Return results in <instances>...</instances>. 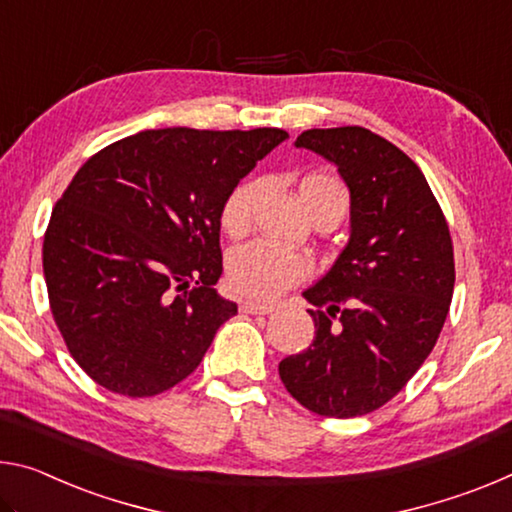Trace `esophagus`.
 Returning a JSON list of instances; mask_svg holds the SVG:
<instances>
[{"label":"esophagus","instance_id":"obj_1","mask_svg":"<svg viewBox=\"0 0 512 512\" xmlns=\"http://www.w3.org/2000/svg\"><path fill=\"white\" fill-rule=\"evenodd\" d=\"M239 310L243 314H269L273 312V305H259V303H241Z\"/></svg>","mask_w":512,"mask_h":512}]
</instances>
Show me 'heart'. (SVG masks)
<instances>
[{
  "mask_svg": "<svg viewBox=\"0 0 512 512\" xmlns=\"http://www.w3.org/2000/svg\"><path fill=\"white\" fill-rule=\"evenodd\" d=\"M328 193H337V196L346 198L344 186L328 175H307L300 182V196H303L307 209L319 198L328 196ZM257 196V180L241 182L227 196L221 209V225L225 234L243 237L250 230ZM310 273V257L298 253V250H287L266 241L246 243V246L232 250L230 257H227V285L237 296L259 300V303L285 294L287 289L310 278Z\"/></svg>",
  "mask_w": 512,
  "mask_h": 512,
  "instance_id": "heart-1",
  "label": "heart"
}]
</instances>
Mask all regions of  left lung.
Returning <instances> with one entry per match:
<instances>
[{"mask_svg":"<svg viewBox=\"0 0 512 512\" xmlns=\"http://www.w3.org/2000/svg\"><path fill=\"white\" fill-rule=\"evenodd\" d=\"M296 148L337 166L351 191V237L303 291L312 344L278 371L316 415H367L401 392L440 337L456 282L449 225L419 166L383 136L307 129Z\"/></svg>","mask_w":512,"mask_h":512,"instance_id":"1","label":"left lung"}]
</instances>
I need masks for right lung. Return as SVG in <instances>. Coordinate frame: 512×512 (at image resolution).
I'll return each instance as SVG.
<instances>
[{"label": "right lung", "instance_id": "right-lung-1", "mask_svg": "<svg viewBox=\"0 0 512 512\" xmlns=\"http://www.w3.org/2000/svg\"><path fill=\"white\" fill-rule=\"evenodd\" d=\"M285 129H145L93 154L52 209L56 326L97 385L154 396L196 371L237 303L216 294L221 209Z\"/></svg>", "mask_w": 512, "mask_h": 512}]
</instances>
